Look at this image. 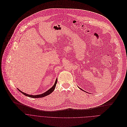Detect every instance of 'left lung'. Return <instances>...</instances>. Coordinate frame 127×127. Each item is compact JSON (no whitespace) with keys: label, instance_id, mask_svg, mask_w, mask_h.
<instances>
[{"label":"left lung","instance_id":"1","mask_svg":"<svg viewBox=\"0 0 127 127\" xmlns=\"http://www.w3.org/2000/svg\"><path fill=\"white\" fill-rule=\"evenodd\" d=\"M81 89V90H82V89Z\"/></svg>","mask_w":127,"mask_h":127}]
</instances>
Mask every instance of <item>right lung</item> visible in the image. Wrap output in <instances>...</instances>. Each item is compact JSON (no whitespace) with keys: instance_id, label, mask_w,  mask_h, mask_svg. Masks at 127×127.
Listing matches in <instances>:
<instances>
[{"instance_id":"1","label":"right lung","mask_w":127,"mask_h":127,"mask_svg":"<svg viewBox=\"0 0 127 127\" xmlns=\"http://www.w3.org/2000/svg\"><path fill=\"white\" fill-rule=\"evenodd\" d=\"M57 81H58V80H57V79L56 80V82H55V83L54 85L51 88H50V89H49L48 91H47L46 92H45V93H43V94H40V95H29V94H26V93H24L21 92V91H20L18 89H18V90L20 92H21L22 94H23L24 95H26V96H29V97H32V98H39V97H42L45 96H46V95H47L50 94H51V93L55 90V88H56V85H57Z\"/></svg>"}]
</instances>
